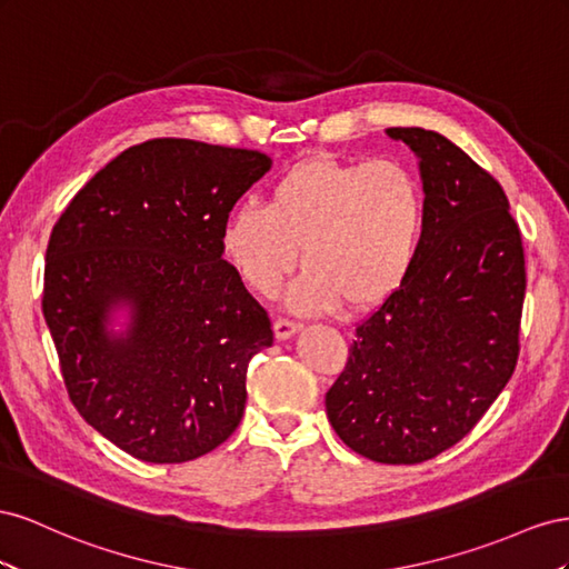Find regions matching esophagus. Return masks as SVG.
Here are the masks:
<instances>
[{
  "label": "esophagus",
  "mask_w": 569,
  "mask_h": 569,
  "mask_svg": "<svg viewBox=\"0 0 569 569\" xmlns=\"http://www.w3.org/2000/svg\"><path fill=\"white\" fill-rule=\"evenodd\" d=\"M302 329L300 321H290V319H276L273 321V333L279 340H288L290 336H296Z\"/></svg>",
  "instance_id": "esophagus-1"
}]
</instances>
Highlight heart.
I'll use <instances>...</instances> for the list:
<instances>
[{"instance_id": "heart-1", "label": "heart", "mask_w": 569, "mask_h": 569, "mask_svg": "<svg viewBox=\"0 0 569 569\" xmlns=\"http://www.w3.org/2000/svg\"><path fill=\"white\" fill-rule=\"evenodd\" d=\"M425 190L393 159H307L271 186L267 204L240 202L221 223V252L238 279L273 296L298 267L290 290L300 312L355 310L383 302L408 279L425 233Z\"/></svg>"}]
</instances>
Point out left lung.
Listing matches in <instances>:
<instances>
[{"label": "left lung", "mask_w": 569, "mask_h": 569, "mask_svg": "<svg viewBox=\"0 0 569 569\" xmlns=\"http://www.w3.org/2000/svg\"><path fill=\"white\" fill-rule=\"evenodd\" d=\"M386 136L419 159L425 233L408 279L357 327L327 415L360 456L417 465L472 431L510 381L527 273L522 236L491 173L427 128Z\"/></svg>", "instance_id": "left-lung-1"}]
</instances>
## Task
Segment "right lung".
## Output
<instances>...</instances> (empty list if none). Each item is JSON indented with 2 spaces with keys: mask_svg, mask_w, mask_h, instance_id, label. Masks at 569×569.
I'll use <instances>...</instances> for the list:
<instances>
[{
  "mask_svg": "<svg viewBox=\"0 0 569 569\" xmlns=\"http://www.w3.org/2000/svg\"><path fill=\"white\" fill-rule=\"evenodd\" d=\"M269 169L254 150L148 140L97 171L54 223L42 315L61 377L80 417L128 456L188 462L240 425L248 362L273 331L219 233Z\"/></svg>",
  "mask_w": 569,
  "mask_h": 569,
  "instance_id": "right-lung-1",
  "label": "right lung"
}]
</instances>
